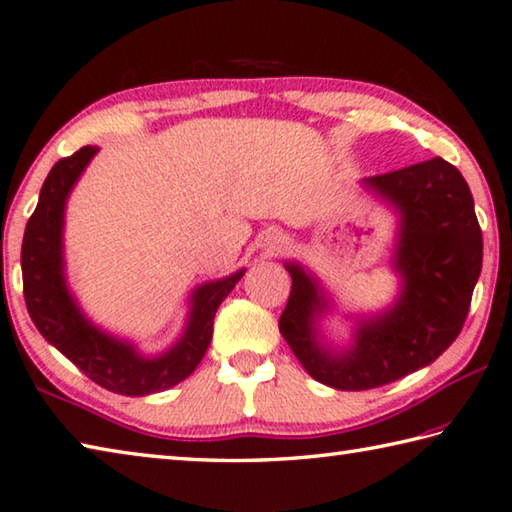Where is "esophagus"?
Segmentation results:
<instances>
[{"label":"esophagus","instance_id":"34e87169","mask_svg":"<svg viewBox=\"0 0 512 512\" xmlns=\"http://www.w3.org/2000/svg\"><path fill=\"white\" fill-rule=\"evenodd\" d=\"M264 246L268 250H275V248H282L284 246V232L280 228H268L264 232Z\"/></svg>","mask_w":512,"mask_h":512}]
</instances>
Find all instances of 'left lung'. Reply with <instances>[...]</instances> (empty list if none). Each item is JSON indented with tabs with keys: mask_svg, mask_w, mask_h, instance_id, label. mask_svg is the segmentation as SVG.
I'll use <instances>...</instances> for the list:
<instances>
[{
	"mask_svg": "<svg viewBox=\"0 0 512 512\" xmlns=\"http://www.w3.org/2000/svg\"><path fill=\"white\" fill-rule=\"evenodd\" d=\"M362 183L401 217L396 304L358 320L353 345L333 351L318 331L329 300L313 275L288 262L293 286L280 318V333L309 376L342 392L394 383L439 358L463 329L483 257L475 201L448 161H423Z\"/></svg>",
	"mask_w": 512,
	"mask_h": 512,
	"instance_id": "left-lung-1",
	"label": "left lung"
}]
</instances>
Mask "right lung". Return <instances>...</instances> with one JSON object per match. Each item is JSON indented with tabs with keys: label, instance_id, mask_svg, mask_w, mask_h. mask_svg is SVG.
Segmentation results:
<instances>
[{
	"label": "right lung",
	"instance_id": "right-lung-1",
	"mask_svg": "<svg viewBox=\"0 0 512 512\" xmlns=\"http://www.w3.org/2000/svg\"><path fill=\"white\" fill-rule=\"evenodd\" d=\"M96 152L98 147H82L55 163L46 176L22 241L26 309L37 331L100 387L123 396L165 392L197 369L212 340V322L219 304L246 271L241 268L224 280L194 288L183 336L159 356H143L134 345L91 324L64 277L62 230L69 194Z\"/></svg>",
	"mask_w": 512,
	"mask_h": 512
}]
</instances>
